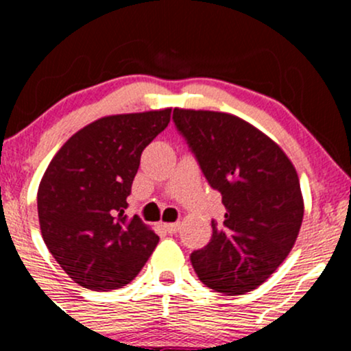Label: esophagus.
Instances as JSON below:
<instances>
[{
    "label": "esophagus",
    "instance_id": "obj_1",
    "mask_svg": "<svg viewBox=\"0 0 351 351\" xmlns=\"http://www.w3.org/2000/svg\"><path fill=\"white\" fill-rule=\"evenodd\" d=\"M163 229L168 232V234H176L180 231V223H168L163 224Z\"/></svg>",
    "mask_w": 351,
    "mask_h": 351
}]
</instances>
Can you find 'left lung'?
Here are the masks:
<instances>
[{
    "instance_id": "8db88e82",
    "label": "left lung",
    "mask_w": 351,
    "mask_h": 351,
    "mask_svg": "<svg viewBox=\"0 0 351 351\" xmlns=\"http://www.w3.org/2000/svg\"><path fill=\"white\" fill-rule=\"evenodd\" d=\"M173 122L226 208L223 223L211 221L209 243L189 256L195 272L216 292L252 291L284 263L300 231L295 168L279 145L239 117L175 108Z\"/></svg>"
}]
</instances>
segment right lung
Segmentation results:
<instances>
[{"label": "right lung", "mask_w": 351, "mask_h": 351, "mask_svg": "<svg viewBox=\"0 0 351 351\" xmlns=\"http://www.w3.org/2000/svg\"><path fill=\"white\" fill-rule=\"evenodd\" d=\"M171 108L110 115L72 135L38 189L43 239L75 284L114 291L142 271L160 237L127 217L142 152L170 123Z\"/></svg>", "instance_id": "1"}]
</instances>
